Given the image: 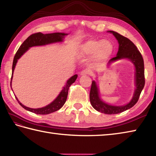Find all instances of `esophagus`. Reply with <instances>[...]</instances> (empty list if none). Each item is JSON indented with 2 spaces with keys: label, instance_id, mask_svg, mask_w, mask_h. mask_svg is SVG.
<instances>
[{
  "label": "esophagus",
  "instance_id": "34e87169",
  "mask_svg": "<svg viewBox=\"0 0 156 156\" xmlns=\"http://www.w3.org/2000/svg\"><path fill=\"white\" fill-rule=\"evenodd\" d=\"M92 73L88 69H84L80 72V75H91Z\"/></svg>",
  "mask_w": 156,
  "mask_h": 156
}]
</instances>
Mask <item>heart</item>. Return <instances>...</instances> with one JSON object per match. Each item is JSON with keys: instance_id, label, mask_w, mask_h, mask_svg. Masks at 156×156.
<instances>
[{"instance_id": "b5f03b06", "label": "heart", "mask_w": 156, "mask_h": 156, "mask_svg": "<svg viewBox=\"0 0 156 156\" xmlns=\"http://www.w3.org/2000/svg\"><path fill=\"white\" fill-rule=\"evenodd\" d=\"M114 47L107 40H89L82 45L80 54L85 57L95 56L99 59H106L112 55Z\"/></svg>"}]
</instances>
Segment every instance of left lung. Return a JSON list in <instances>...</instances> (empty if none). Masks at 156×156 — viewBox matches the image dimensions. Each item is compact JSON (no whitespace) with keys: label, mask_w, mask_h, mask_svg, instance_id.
Returning <instances> with one entry per match:
<instances>
[{"label":"left lung","mask_w":156,"mask_h":156,"mask_svg":"<svg viewBox=\"0 0 156 156\" xmlns=\"http://www.w3.org/2000/svg\"><path fill=\"white\" fill-rule=\"evenodd\" d=\"M112 33L117 39L119 48L117 55L109 61L108 66L111 63L122 59H128L133 63L135 67V84L136 88L133 99L126 105L122 106H114L107 104L100 99L99 88L96 82L93 80L90 91V101L94 109L105 114H117L132 108L138 101L143 87L145 86V69L144 62L139 51L133 42L125 36L114 31H108Z\"/></svg>","instance_id":"obj_1"}]
</instances>
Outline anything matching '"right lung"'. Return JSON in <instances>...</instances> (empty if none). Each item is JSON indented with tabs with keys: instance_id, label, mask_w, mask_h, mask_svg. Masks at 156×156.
Here are the masks:
<instances>
[{
	"instance_id": "add662e5",
	"label": "right lung",
	"mask_w": 156,
	"mask_h": 156,
	"mask_svg": "<svg viewBox=\"0 0 156 156\" xmlns=\"http://www.w3.org/2000/svg\"><path fill=\"white\" fill-rule=\"evenodd\" d=\"M68 34L65 33H59V32L46 34H42L41 32H37L30 35L29 37L27 38L22 44H21L20 47L19 48V49L17 50V53L14 57L13 62V66H12L11 87V80H12V78H13V74L15 69V67L16 66L17 60L20 59V58L21 57V55H23L24 53H26V52L32 47L45 45V44H48L51 43H54V42H62L64 36ZM77 77H78L77 74H75L74 76H72V77L70 78L68 81H67L66 85L64 86L62 90L61 91V93H59V95L57 96V98L55 99L53 102L51 103L50 104L44 107V108H38V109L27 108V107L21 104L16 97H15V98H16L18 103H20V105L27 111L34 113V114H41V115L51 114V113H53L54 112L59 110V109L62 108L63 105L65 104L67 97H68L69 88L76 81Z\"/></svg>"
}]
</instances>
